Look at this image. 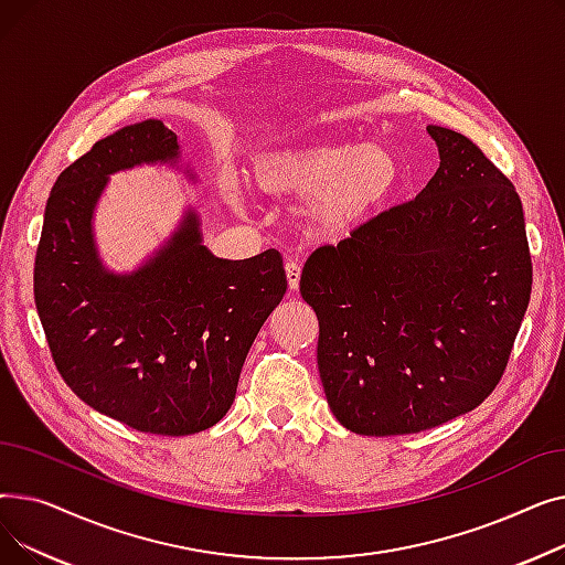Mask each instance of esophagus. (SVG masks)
<instances>
[{
    "label": "esophagus",
    "mask_w": 565,
    "mask_h": 565,
    "mask_svg": "<svg viewBox=\"0 0 565 565\" xmlns=\"http://www.w3.org/2000/svg\"><path fill=\"white\" fill-rule=\"evenodd\" d=\"M300 275H302V267L298 260H288L286 263V279H288V288L290 290H298L300 288Z\"/></svg>",
    "instance_id": "esophagus-1"
}]
</instances>
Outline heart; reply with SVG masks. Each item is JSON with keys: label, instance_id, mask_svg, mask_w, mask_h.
I'll return each mask as SVG.
<instances>
[{"label": "heart", "instance_id": "heart-1", "mask_svg": "<svg viewBox=\"0 0 565 565\" xmlns=\"http://www.w3.org/2000/svg\"><path fill=\"white\" fill-rule=\"evenodd\" d=\"M403 178L398 156L384 143L318 139L256 162V181L273 194L307 199L309 217L328 233L348 231L387 203ZM233 192V181L226 178Z\"/></svg>", "mask_w": 565, "mask_h": 565}]
</instances>
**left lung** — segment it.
I'll return each instance as SVG.
<instances>
[{"label":"left lung","instance_id":"8db88e82","mask_svg":"<svg viewBox=\"0 0 565 565\" xmlns=\"http://www.w3.org/2000/svg\"><path fill=\"white\" fill-rule=\"evenodd\" d=\"M426 130L439 167L417 199L316 249L300 279L324 396L358 435L422 433L479 407L529 307L513 183L465 135Z\"/></svg>","mask_w":565,"mask_h":565}]
</instances>
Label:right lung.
<instances>
[{
    "instance_id": "obj_1",
    "label": "right lung",
    "mask_w": 565,
    "mask_h": 565,
    "mask_svg": "<svg viewBox=\"0 0 565 565\" xmlns=\"http://www.w3.org/2000/svg\"><path fill=\"white\" fill-rule=\"evenodd\" d=\"M141 164L181 169V143L158 118L94 143L62 171L45 205L34 300L54 364L94 409L135 430L192 435L233 405L247 352L286 292L284 260H245L203 245L192 205L130 273L103 263L94 215L109 175Z\"/></svg>"
}]
</instances>
